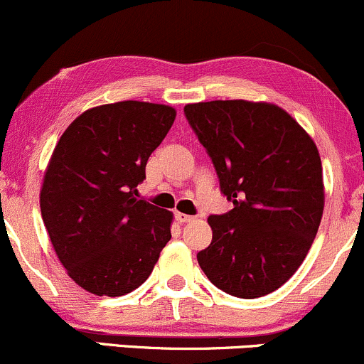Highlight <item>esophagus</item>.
Listing matches in <instances>:
<instances>
[{
    "mask_svg": "<svg viewBox=\"0 0 364 364\" xmlns=\"http://www.w3.org/2000/svg\"><path fill=\"white\" fill-rule=\"evenodd\" d=\"M176 220L179 224H186V223H191V220H195V217L181 214V212H176Z\"/></svg>",
    "mask_w": 364,
    "mask_h": 364,
    "instance_id": "1",
    "label": "esophagus"
}]
</instances>
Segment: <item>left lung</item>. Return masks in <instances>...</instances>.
Listing matches in <instances>:
<instances>
[{"mask_svg":"<svg viewBox=\"0 0 364 364\" xmlns=\"http://www.w3.org/2000/svg\"><path fill=\"white\" fill-rule=\"evenodd\" d=\"M185 114L235 205L208 217L212 243L196 255L200 267L236 298L270 294L299 269L318 231L325 205L318 149L272 102H195Z\"/></svg>","mask_w":364,"mask_h":364,"instance_id":"obj_1","label":"left lung"}]
</instances>
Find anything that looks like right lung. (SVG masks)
I'll use <instances>...</instances> for the list:
<instances>
[{
  "label": "right lung",
  "instance_id": "right-lung-1",
  "mask_svg": "<svg viewBox=\"0 0 364 364\" xmlns=\"http://www.w3.org/2000/svg\"><path fill=\"white\" fill-rule=\"evenodd\" d=\"M176 118L166 104L90 107L58 140L41 214L66 274L95 296L141 286L171 240L173 212L139 198L145 166Z\"/></svg>",
  "mask_w": 364,
  "mask_h": 364
}]
</instances>
